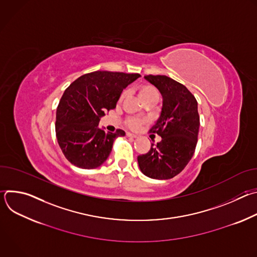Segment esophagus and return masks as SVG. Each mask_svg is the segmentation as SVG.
Wrapping results in <instances>:
<instances>
[{
	"label": "esophagus",
	"mask_w": 257,
	"mask_h": 257,
	"mask_svg": "<svg viewBox=\"0 0 257 257\" xmlns=\"http://www.w3.org/2000/svg\"><path fill=\"white\" fill-rule=\"evenodd\" d=\"M126 135H127L128 137H131V138H136V137H137L136 134H132V133H130V132H127Z\"/></svg>",
	"instance_id": "obj_1"
}]
</instances>
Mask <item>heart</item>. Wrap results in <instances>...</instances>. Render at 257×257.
Masks as SVG:
<instances>
[{"label": "heart", "instance_id": "obj_1", "mask_svg": "<svg viewBox=\"0 0 257 257\" xmlns=\"http://www.w3.org/2000/svg\"><path fill=\"white\" fill-rule=\"evenodd\" d=\"M138 94L140 96V98L145 102L148 100H157L158 97H159V92H158V89L153 85V84H150V83H143V84H140L138 86ZM125 97V92L123 91L120 96H119V99H118V102H121ZM144 123V120L141 119V118H138V117H130L127 119V124L130 128L132 129H137L138 127H140L142 124Z\"/></svg>", "mask_w": 257, "mask_h": 257}]
</instances>
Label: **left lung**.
Segmentation results:
<instances>
[{
  "mask_svg": "<svg viewBox=\"0 0 257 257\" xmlns=\"http://www.w3.org/2000/svg\"><path fill=\"white\" fill-rule=\"evenodd\" d=\"M162 93L163 107L150 130L162 140L137 161L141 172L150 178L166 180L184 169L195 152L199 131L197 100L183 84L166 75H145Z\"/></svg>",
  "mask_w": 257,
  "mask_h": 257,
  "instance_id": "left-lung-1",
  "label": "left lung"
}]
</instances>
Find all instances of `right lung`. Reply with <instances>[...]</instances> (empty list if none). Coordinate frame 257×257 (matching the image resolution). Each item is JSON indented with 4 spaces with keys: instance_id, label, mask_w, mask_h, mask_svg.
Instances as JSON below:
<instances>
[{
    "instance_id": "obj_1",
    "label": "right lung",
    "mask_w": 257,
    "mask_h": 257,
    "mask_svg": "<svg viewBox=\"0 0 257 257\" xmlns=\"http://www.w3.org/2000/svg\"><path fill=\"white\" fill-rule=\"evenodd\" d=\"M138 77V73L94 71L66 88L57 107L56 136L72 165L94 169L105 162L114 140L125 132L121 129L105 132L98 127L99 120L116 107L123 89Z\"/></svg>"
}]
</instances>
